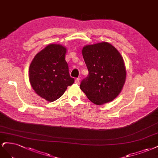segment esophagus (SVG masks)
I'll use <instances>...</instances> for the list:
<instances>
[{"label":"esophagus","mask_w":158,"mask_h":158,"mask_svg":"<svg viewBox=\"0 0 158 158\" xmlns=\"http://www.w3.org/2000/svg\"><path fill=\"white\" fill-rule=\"evenodd\" d=\"M79 81H80V79H79V78H76V79H75V83L79 84Z\"/></svg>","instance_id":"34e87169"}]
</instances>
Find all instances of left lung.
Returning a JSON list of instances; mask_svg holds the SVG:
<instances>
[{
    "mask_svg": "<svg viewBox=\"0 0 158 158\" xmlns=\"http://www.w3.org/2000/svg\"><path fill=\"white\" fill-rule=\"evenodd\" d=\"M82 54L89 71L80 89L96 105L110 102L119 95L126 79V69L121 54L107 42L86 45Z\"/></svg>",
    "mask_w": 158,
    "mask_h": 158,
    "instance_id": "8db88e82",
    "label": "left lung"
}]
</instances>
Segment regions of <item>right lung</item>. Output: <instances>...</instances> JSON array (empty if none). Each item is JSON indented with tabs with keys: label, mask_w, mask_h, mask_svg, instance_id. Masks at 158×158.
<instances>
[{
	"label": "right lung",
	"mask_w": 158,
	"mask_h": 158,
	"mask_svg": "<svg viewBox=\"0 0 158 158\" xmlns=\"http://www.w3.org/2000/svg\"><path fill=\"white\" fill-rule=\"evenodd\" d=\"M65 53L62 45L50 44L35 55L30 64V84L35 93L48 102L61 97L75 81L69 73Z\"/></svg>",
	"instance_id": "add662e5"
}]
</instances>
